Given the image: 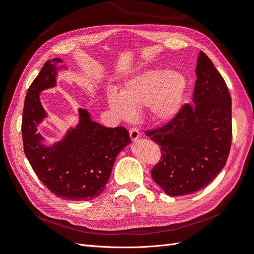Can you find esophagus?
Returning a JSON list of instances; mask_svg holds the SVG:
<instances>
[{
    "label": "esophagus",
    "mask_w": 254,
    "mask_h": 254,
    "mask_svg": "<svg viewBox=\"0 0 254 254\" xmlns=\"http://www.w3.org/2000/svg\"><path fill=\"white\" fill-rule=\"evenodd\" d=\"M129 135H130V137H131L132 141H136L140 137V131L136 128H130Z\"/></svg>",
    "instance_id": "34e87169"
}]
</instances>
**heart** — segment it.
Listing matches in <instances>:
<instances>
[{
	"label": "heart",
	"instance_id": "heart-1",
	"mask_svg": "<svg viewBox=\"0 0 254 254\" xmlns=\"http://www.w3.org/2000/svg\"><path fill=\"white\" fill-rule=\"evenodd\" d=\"M186 88L187 79L182 74L153 68L126 82L120 95L110 92L108 101L121 118L130 117L131 109L129 105L132 108H142L150 104L155 117L166 121L178 112Z\"/></svg>",
	"mask_w": 254,
	"mask_h": 254
}]
</instances>
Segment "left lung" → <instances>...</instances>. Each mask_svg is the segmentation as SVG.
<instances>
[{
    "instance_id": "obj_1",
    "label": "left lung",
    "mask_w": 254,
    "mask_h": 254,
    "mask_svg": "<svg viewBox=\"0 0 254 254\" xmlns=\"http://www.w3.org/2000/svg\"><path fill=\"white\" fill-rule=\"evenodd\" d=\"M194 105L184 104L163 126L146 130L160 145L161 160L151 177L170 196L195 193L226 165L232 141L231 95L205 54L199 52Z\"/></svg>"
}]
</instances>
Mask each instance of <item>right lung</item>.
Instances as JSON below:
<instances>
[{
    "label": "right lung",
    "mask_w": 254,
    "mask_h": 254,
    "mask_svg": "<svg viewBox=\"0 0 254 254\" xmlns=\"http://www.w3.org/2000/svg\"><path fill=\"white\" fill-rule=\"evenodd\" d=\"M45 63L25 96L22 117V137L25 156L39 180L54 195L66 200H91L106 189L119 152L130 143L127 129L108 128L91 120L87 110L79 109L77 127L51 147L44 146L37 125L47 117L39 93L56 84V64Z\"/></svg>",
    "instance_id": "add662e5"
}]
</instances>
